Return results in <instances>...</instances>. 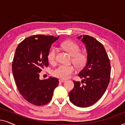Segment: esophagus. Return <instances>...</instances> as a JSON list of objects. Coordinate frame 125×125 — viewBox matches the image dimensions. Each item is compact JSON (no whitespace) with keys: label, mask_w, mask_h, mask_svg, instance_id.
<instances>
[{"label":"esophagus","mask_w":125,"mask_h":125,"mask_svg":"<svg viewBox=\"0 0 125 125\" xmlns=\"http://www.w3.org/2000/svg\"><path fill=\"white\" fill-rule=\"evenodd\" d=\"M66 81V80H59V82L60 83H65Z\"/></svg>","instance_id":"34e87169"}]
</instances>
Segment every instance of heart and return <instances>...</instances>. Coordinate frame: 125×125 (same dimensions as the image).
Instances as JSON below:
<instances>
[{"label":"heart","instance_id":"heart-1","mask_svg":"<svg viewBox=\"0 0 125 125\" xmlns=\"http://www.w3.org/2000/svg\"><path fill=\"white\" fill-rule=\"evenodd\" d=\"M61 47L72 56V61L78 68H81L86 64L88 60L86 54L80 52V48L77 44L72 41H65L61 43ZM48 60L51 64L56 62V49L53 47L49 50L47 55ZM74 66L72 65H60L53 70V76L61 79L66 80L69 78L74 72Z\"/></svg>","mask_w":125,"mask_h":125}]
</instances>
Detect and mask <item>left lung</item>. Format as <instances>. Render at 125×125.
I'll return each mask as SVG.
<instances>
[{
  "instance_id": "left-lung-1",
  "label": "left lung",
  "mask_w": 125,
  "mask_h": 125,
  "mask_svg": "<svg viewBox=\"0 0 125 125\" xmlns=\"http://www.w3.org/2000/svg\"><path fill=\"white\" fill-rule=\"evenodd\" d=\"M81 41L87 51V64L78 74L83 79L81 83L73 81L74 88L69 95L74 105L87 107L96 103L105 93L110 82L111 66L105 48L100 42L89 35H83Z\"/></svg>"
}]
</instances>
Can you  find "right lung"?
<instances>
[{"mask_svg": "<svg viewBox=\"0 0 125 125\" xmlns=\"http://www.w3.org/2000/svg\"><path fill=\"white\" fill-rule=\"evenodd\" d=\"M59 37L33 35L25 39L16 48L12 64L15 84L22 97L34 105L48 103L59 85L57 78L39 79V73L49 65L47 55L52 44Z\"/></svg>", "mask_w": 125, "mask_h": 125, "instance_id": "add662e5", "label": "right lung"}]
</instances>
